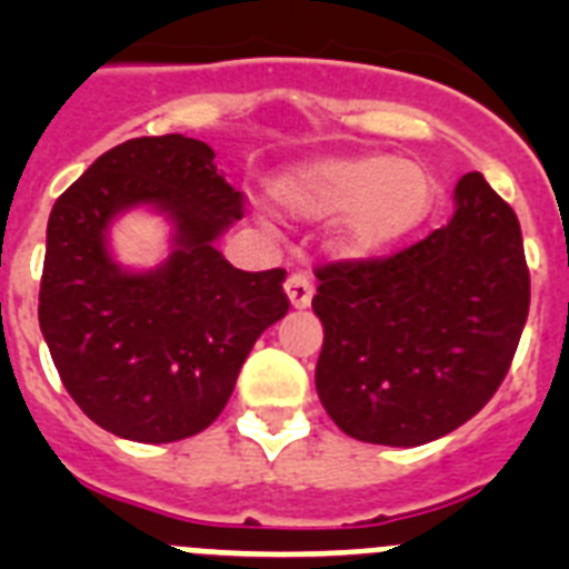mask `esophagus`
I'll use <instances>...</instances> for the list:
<instances>
[{"label": "esophagus", "mask_w": 569, "mask_h": 569, "mask_svg": "<svg viewBox=\"0 0 569 569\" xmlns=\"http://www.w3.org/2000/svg\"><path fill=\"white\" fill-rule=\"evenodd\" d=\"M284 290H288V299L293 308H308L313 301V281L305 273H290L288 281H284Z\"/></svg>", "instance_id": "esophagus-1"}]
</instances>
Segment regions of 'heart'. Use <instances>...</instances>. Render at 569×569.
Listing matches in <instances>:
<instances>
[{"mask_svg":"<svg viewBox=\"0 0 569 569\" xmlns=\"http://www.w3.org/2000/svg\"><path fill=\"white\" fill-rule=\"evenodd\" d=\"M273 199L296 219L336 216L333 250L370 259L421 228L436 199L433 176L393 156H330L290 170Z\"/></svg>","mask_w":569,"mask_h":569,"instance_id":"b5f03b06","label":"heart"}]
</instances>
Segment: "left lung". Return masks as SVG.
Wrapping results in <instances>:
<instances>
[{"label":"left lung","mask_w":569,"mask_h":569,"mask_svg":"<svg viewBox=\"0 0 569 569\" xmlns=\"http://www.w3.org/2000/svg\"><path fill=\"white\" fill-rule=\"evenodd\" d=\"M453 199V219L410 248L316 268V390L353 439L453 433L510 370L530 310L519 219L481 173L461 176Z\"/></svg>","instance_id":"obj_1"}]
</instances>
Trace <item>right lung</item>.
Segmentation results:
<instances>
[{
  "instance_id": "add662e5",
  "label": "right lung",
  "mask_w": 569,
  "mask_h": 569,
  "mask_svg": "<svg viewBox=\"0 0 569 569\" xmlns=\"http://www.w3.org/2000/svg\"><path fill=\"white\" fill-rule=\"evenodd\" d=\"M216 153L182 133L116 144L57 199L48 219L39 328L70 399L130 441L202 433L233 393L250 347L288 313L284 270L233 268L213 241L241 219ZM150 203L174 222L162 269L109 259V222Z\"/></svg>"
}]
</instances>
